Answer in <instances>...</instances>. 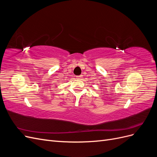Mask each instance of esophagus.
Wrapping results in <instances>:
<instances>
[{
	"label": "esophagus",
	"mask_w": 157,
	"mask_h": 157,
	"mask_svg": "<svg viewBox=\"0 0 157 157\" xmlns=\"http://www.w3.org/2000/svg\"><path fill=\"white\" fill-rule=\"evenodd\" d=\"M77 78L78 79V80H80L81 78H82V75H79V76H77Z\"/></svg>",
	"instance_id": "34e87169"
}]
</instances>
